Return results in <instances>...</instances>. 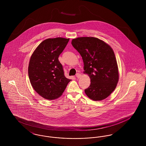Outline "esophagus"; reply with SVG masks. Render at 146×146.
Returning a JSON list of instances; mask_svg holds the SVG:
<instances>
[{
  "instance_id": "esophagus-1",
  "label": "esophagus",
  "mask_w": 146,
  "mask_h": 146,
  "mask_svg": "<svg viewBox=\"0 0 146 146\" xmlns=\"http://www.w3.org/2000/svg\"><path fill=\"white\" fill-rule=\"evenodd\" d=\"M76 76L77 78H80L81 77V76H82V75H81V74H80V73H77Z\"/></svg>"
}]
</instances>
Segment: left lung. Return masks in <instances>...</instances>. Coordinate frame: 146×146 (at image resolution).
<instances>
[{
  "mask_svg": "<svg viewBox=\"0 0 146 146\" xmlns=\"http://www.w3.org/2000/svg\"><path fill=\"white\" fill-rule=\"evenodd\" d=\"M72 45L82 57L84 73L90 78V85L85 90L86 95L94 101L108 97L119 80L118 64L113 49L95 37L73 39Z\"/></svg>",
  "mask_w": 146,
  "mask_h": 146,
  "instance_id": "8db88e82",
  "label": "left lung"
}]
</instances>
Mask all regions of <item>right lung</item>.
<instances>
[{
    "instance_id": "add662e5",
    "label": "right lung",
    "mask_w": 146,
    "mask_h": 146,
    "mask_svg": "<svg viewBox=\"0 0 146 146\" xmlns=\"http://www.w3.org/2000/svg\"><path fill=\"white\" fill-rule=\"evenodd\" d=\"M70 39L58 37L44 40L31 57L28 76L35 90L42 97L52 100L60 97L71 80L64 75L58 57Z\"/></svg>"
}]
</instances>
